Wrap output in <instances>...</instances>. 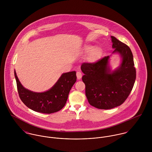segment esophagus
Here are the masks:
<instances>
[{
    "mask_svg": "<svg viewBox=\"0 0 152 152\" xmlns=\"http://www.w3.org/2000/svg\"><path fill=\"white\" fill-rule=\"evenodd\" d=\"M76 74H77V77L78 80H80L82 78L83 75H82V73L80 71H77Z\"/></svg>",
    "mask_w": 152,
    "mask_h": 152,
    "instance_id": "obj_1",
    "label": "esophagus"
}]
</instances>
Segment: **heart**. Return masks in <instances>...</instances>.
Here are the masks:
<instances>
[{
  "instance_id": "b5f03b06",
  "label": "heart",
  "mask_w": 152,
  "mask_h": 152,
  "mask_svg": "<svg viewBox=\"0 0 152 152\" xmlns=\"http://www.w3.org/2000/svg\"><path fill=\"white\" fill-rule=\"evenodd\" d=\"M93 48L94 47L89 45H87L84 48V53H89L91 52L89 57L91 60H95V59H96L101 54V49L99 48L96 47L94 50Z\"/></svg>"
}]
</instances>
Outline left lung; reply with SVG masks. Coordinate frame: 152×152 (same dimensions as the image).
I'll use <instances>...</instances> for the list:
<instances>
[{
  "mask_svg": "<svg viewBox=\"0 0 152 152\" xmlns=\"http://www.w3.org/2000/svg\"><path fill=\"white\" fill-rule=\"evenodd\" d=\"M113 53L121 57V63L111 71L105 57L93 63H84L81 69L86 85V95L89 104L98 109H110L120 106L127 99L136 80V68L130 48L116 37L111 36Z\"/></svg>",
  "mask_w": 152,
  "mask_h": 152,
  "instance_id": "obj_1",
  "label": "left lung"
}]
</instances>
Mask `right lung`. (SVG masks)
Here are the masks:
<instances>
[{
    "label": "right lung",
    "mask_w": 152,
    "mask_h": 152,
    "mask_svg": "<svg viewBox=\"0 0 152 152\" xmlns=\"http://www.w3.org/2000/svg\"><path fill=\"white\" fill-rule=\"evenodd\" d=\"M15 77L19 97L24 104L34 111L48 114L58 112L64 107L69 92L77 81L75 71L65 72L49 90L35 92L22 86L15 71Z\"/></svg>",
    "instance_id": "obj_1"
}]
</instances>
